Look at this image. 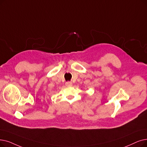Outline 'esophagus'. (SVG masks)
I'll return each mask as SVG.
<instances>
[{
    "instance_id": "34e87169",
    "label": "esophagus",
    "mask_w": 147,
    "mask_h": 147,
    "mask_svg": "<svg viewBox=\"0 0 147 147\" xmlns=\"http://www.w3.org/2000/svg\"><path fill=\"white\" fill-rule=\"evenodd\" d=\"M65 85L67 86H72L73 85V83L71 82H67L66 83H65Z\"/></svg>"
}]
</instances>
